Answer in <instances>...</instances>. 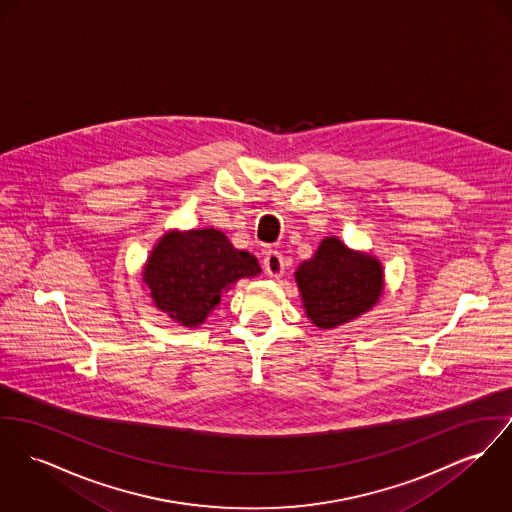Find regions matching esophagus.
Returning a JSON list of instances; mask_svg holds the SVG:
<instances>
[{
  "label": "esophagus",
  "instance_id": "1",
  "mask_svg": "<svg viewBox=\"0 0 512 512\" xmlns=\"http://www.w3.org/2000/svg\"><path fill=\"white\" fill-rule=\"evenodd\" d=\"M263 267H265V273L271 278H280L284 275V257L278 251H267L263 259Z\"/></svg>",
  "mask_w": 512,
  "mask_h": 512
}]
</instances>
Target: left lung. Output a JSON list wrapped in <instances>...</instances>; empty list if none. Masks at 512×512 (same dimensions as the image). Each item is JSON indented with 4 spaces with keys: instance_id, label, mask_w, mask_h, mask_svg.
I'll return each mask as SVG.
<instances>
[{
    "instance_id": "1",
    "label": "left lung",
    "mask_w": 512,
    "mask_h": 512,
    "mask_svg": "<svg viewBox=\"0 0 512 512\" xmlns=\"http://www.w3.org/2000/svg\"><path fill=\"white\" fill-rule=\"evenodd\" d=\"M294 276L306 315L321 329H333L368 312L384 292L382 263L349 249L339 237H325Z\"/></svg>"
}]
</instances>
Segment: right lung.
I'll list each match as a JSON object with an SVG mask.
<instances>
[{"instance_id": "add662e5", "label": "right lung", "mask_w": 512, "mask_h": 512, "mask_svg": "<svg viewBox=\"0 0 512 512\" xmlns=\"http://www.w3.org/2000/svg\"><path fill=\"white\" fill-rule=\"evenodd\" d=\"M261 273L255 255L236 249L214 228L167 232L152 249L142 280L156 308L185 327H198L239 278Z\"/></svg>"}]
</instances>
